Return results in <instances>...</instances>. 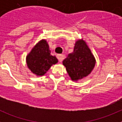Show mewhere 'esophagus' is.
Returning a JSON list of instances; mask_svg holds the SVG:
<instances>
[{"instance_id":"obj_1","label":"esophagus","mask_w":122,"mask_h":122,"mask_svg":"<svg viewBox=\"0 0 122 122\" xmlns=\"http://www.w3.org/2000/svg\"><path fill=\"white\" fill-rule=\"evenodd\" d=\"M57 58L59 62H61L62 61V60L63 59V56L62 54H58L57 55Z\"/></svg>"}]
</instances>
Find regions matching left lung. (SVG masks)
Segmentation results:
<instances>
[{
    "instance_id": "8db88e82",
    "label": "left lung",
    "mask_w": 122,
    "mask_h": 122,
    "mask_svg": "<svg viewBox=\"0 0 122 122\" xmlns=\"http://www.w3.org/2000/svg\"><path fill=\"white\" fill-rule=\"evenodd\" d=\"M63 65L72 80L77 81L91 73L95 59L85 41L79 40L76 42L73 52L63 60Z\"/></svg>"
}]
</instances>
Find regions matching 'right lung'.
<instances>
[{
    "instance_id": "add662e5",
    "label": "right lung",
    "mask_w": 122,
    "mask_h": 122,
    "mask_svg": "<svg viewBox=\"0 0 122 122\" xmlns=\"http://www.w3.org/2000/svg\"><path fill=\"white\" fill-rule=\"evenodd\" d=\"M27 66L36 76H43L51 66L58 62L55 56H52L48 43L45 40L38 42L27 56Z\"/></svg>"
}]
</instances>
